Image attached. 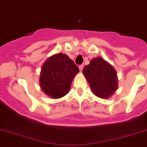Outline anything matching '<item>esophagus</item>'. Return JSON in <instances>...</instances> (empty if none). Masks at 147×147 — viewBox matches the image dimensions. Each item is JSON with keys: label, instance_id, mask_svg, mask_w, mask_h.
Returning a JSON list of instances; mask_svg holds the SVG:
<instances>
[{"label": "esophagus", "instance_id": "1", "mask_svg": "<svg viewBox=\"0 0 147 147\" xmlns=\"http://www.w3.org/2000/svg\"><path fill=\"white\" fill-rule=\"evenodd\" d=\"M83 69H84V65L83 64L79 65V69H80V71H81V72H82Z\"/></svg>", "mask_w": 147, "mask_h": 147}]
</instances>
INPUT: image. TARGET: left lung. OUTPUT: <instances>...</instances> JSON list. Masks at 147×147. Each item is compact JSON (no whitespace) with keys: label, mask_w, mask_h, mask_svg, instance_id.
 <instances>
[{"label":"left lung","mask_w":147,"mask_h":147,"mask_svg":"<svg viewBox=\"0 0 147 147\" xmlns=\"http://www.w3.org/2000/svg\"><path fill=\"white\" fill-rule=\"evenodd\" d=\"M93 93L107 98L115 92L118 86L117 75L112 66L101 58L92 60L83 69Z\"/></svg>","instance_id":"obj_1"}]
</instances>
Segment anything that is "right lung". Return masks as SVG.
<instances>
[{
	"mask_svg": "<svg viewBox=\"0 0 147 147\" xmlns=\"http://www.w3.org/2000/svg\"><path fill=\"white\" fill-rule=\"evenodd\" d=\"M78 72L77 65L66 55H55L43 65L40 77L41 89L47 95L54 98L64 96Z\"/></svg>",
	"mask_w": 147,
	"mask_h": 147,
	"instance_id": "add662e5",
	"label": "right lung"
}]
</instances>
